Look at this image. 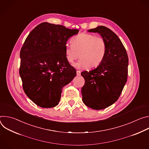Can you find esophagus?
Here are the masks:
<instances>
[{"label":"esophagus","mask_w":149,"mask_h":149,"mask_svg":"<svg viewBox=\"0 0 149 149\" xmlns=\"http://www.w3.org/2000/svg\"><path fill=\"white\" fill-rule=\"evenodd\" d=\"M81 75V71H77V75L79 76Z\"/></svg>","instance_id":"obj_1"}]
</instances>
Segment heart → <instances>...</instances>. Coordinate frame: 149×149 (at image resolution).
I'll use <instances>...</instances> for the list:
<instances>
[{
    "label": "heart",
    "mask_w": 149,
    "mask_h": 149,
    "mask_svg": "<svg viewBox=\"0 0 149 149\" xmlns=\"http://www.w3.org/2000/svg\"><path fill=\"white\" fill-rule=\"evenodd\" d=\"M71 42V45L65 47V57L67 61L72 63L79 58V54L81 59L74 65L76 68H95L104 61L107 44L103 38L91 33H81L74 37Z\"/></svg>",
    "instance_id": "b5f03b06"
}]
</instances>
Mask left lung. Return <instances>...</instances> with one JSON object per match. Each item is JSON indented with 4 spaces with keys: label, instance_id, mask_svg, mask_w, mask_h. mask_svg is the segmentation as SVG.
Here are the masks:
<instances>
[{
    "label": "left lung",
    "instance_id": "8db88e82",
    "mask_svg": "<svg viewBox=\"0 0 149 149\" xmlns=\"http://www.w3.org/2000/svg\"><path fill=\"white\" fill-rule=\"evenodd\" d=\"M88 32L98 33L107 44L101 64L92 71L81 72L85 79L81 89L82 101L87 107L100 110L118 99L127 80L129 58L121 41L109 28L99 26Z\"/></svg>",
    "mask_w": 149,
    "mask_h": 149
}]
</instances>
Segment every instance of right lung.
<instances>
[{"mask_svg": "<svg viewBox=\"0 0 149 149\" xmlns=\"http://www.w3.org/2000/svg\"><path fill=\"white\" fill-rule=\"evenodd\" d=\"M78 31L43 22L27 36L20 52L19 74L25 94L39 107L56 106L62 88L76 76L65 49L68 39Z\"/></svg>", "mask_w": 149, "mask_h": 149, "instance_id": "1", "label": "right lung"}]
</instances>
